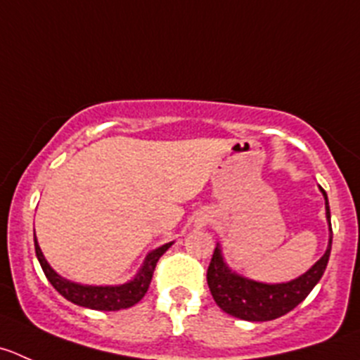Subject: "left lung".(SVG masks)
<instances>
[{
	"label": "left lung",
	"mask_w": 360,
	"mask_h": 360,
	"mask_svg": "<svg viewBox=\"0 0 360 360\" xmlns=\"http://www.w3.org/2000/svg\"><path fill=\"white\" fill-rule=\"evenodd\" d=\"M320 190L326 197V214L330 226L327 193L323 188ZM330 244H333V239H329V246H327L323 257L309 269L308 273L294 281L278 285L258 283V281L248 280V278L232 273L223 262L219 246H216L207 267V285L212 299L225 313L236 316V319L248 320V322H267V320L280 319L292 311L295 306L301 304L313 290V287L319 283L327 267V262H329Z\"/></svg>",
	"instance_id": "1"
}]
</instances>
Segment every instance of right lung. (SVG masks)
<instances>
[{
  "label": "right lung",
  "mask_w": 360,
  "mask_h": 360,
  "mask_svg": "<svg viewBox=\"0 0 360 360\" xmlns=\"http://www.w3.org/2000/svg\"><path fill=\"white\" fill-rule=\"evenodd\" d=\"M172 246V243L163 244L158 250L151 251L146 258L144 265L139 271L137 276L130 281V283L120 285V287H87V285H77L72 281L65 280L59 274H56L52 271L51 265L47 264V260L44 258L40 246L37 243V237H34V251H37L38 262H40L41 269H44L45 276L51 281L52 287L59 292L65 299H68L70 302L77 306H82V308L89 309H100V311H117V309H127L131 308L134 304H137L142 297L148 292L149 283L153 280V273H155V267L158 264L160 257L165 253L169 248Z\"/></svg>",
  "instance_id": "obj_1"
}]
</instances>
